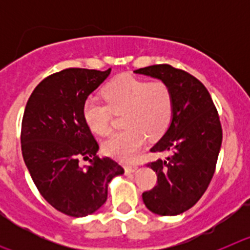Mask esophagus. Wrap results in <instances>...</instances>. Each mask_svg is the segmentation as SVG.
Segmentation results:
<instances>
[{
    "label": "esophagus",
    "mask_w": 250,
    "mask_h": 250,
    "mask_svg": "<svg viewBox=\"0 0 250 250\" xmlns=\"http://www.w3.org/2000/svg\"><path fill=\"white\" fill-rule=\"evenodd\" d=\"M138 170V165H125V173H135Z\"/></svg>",
    "instance_id": "obj_1"
}]
</instances>
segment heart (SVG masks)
Segmentation results:
<instances>
[{"label":"heart","mask_w":250,"mask_h":250,"mask_svg":"<svg viewBox=\"0 0 250 250\" xmlns=\"http://www.w3.org/2000/svg\"><path fill=\"white\" fill-rule=\"evenodd\" d=\"M105 102L86 99L83 116L86 125L99 135L111 131L112 114L120 115L126 127L104 144V151L123 161H129L145 144L146 136L156 140L169 129L174 115L173 90L163 81H147L124 75L104 87Z\"/></svg>","instance_id":"obj_1"}]
</instances>
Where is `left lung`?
Segmentation results:
<instances>
[{
	"mask_svg": "<svg viewBox=\"0 0 250 250\" xmlns=\"http://www.w3.org/2000/svg\"><path fill=\"white\" fill-rule=\"evenodd\" d=\"M134 72L159 79L173 90V120L150 149L169 155L147 164L158 184L143 193V200L158 215H178L194 207L210 184L222 146L219 115L207 87L184 70L163 63Z\"/></svg>",
	"mask_w": 250,
	"mask_h": 250,
	"instance_id": "left-lung-1",
	"label": "left lung"
}]
</instances>
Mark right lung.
<instances>
[{
  "label": "right lung",
  "instance_id": "add662e5",
  "mask_svg": "<svg viewBox=\"0 0 250 250\" xmlns=\"http://www.w3.org/2000/svg\"><path fill=\"white\" fill-rule=\"evenodd\" d=\"M111 72L70 67L43 79L31 94L21 126V149L31 178L46 202L66 215L95 213L107 185L124 169L96 155L99 144L86 125L83 105ZM89 158L81 168L78 159Z\"/></svg>",
  "mask_w": 250,
  "mask_h": 250
}]
</instances>
